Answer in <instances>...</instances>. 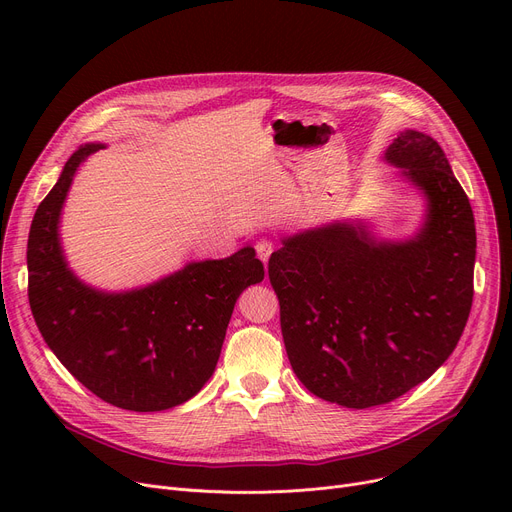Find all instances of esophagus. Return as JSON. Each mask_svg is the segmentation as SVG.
<instances>
[{"instance_id": "1", "label": "esophagus", "mask_w": 512, "mask_h": 512, "mask_svg": "<svg viewBox=\"0 0 512 512\" xmlns=\"http://www.w3.org/2000/svg\"><path fill=\"white\" fill-rule=\"evenodd\" d=\"M255 249H257V257H259L263 263H267V259H270L272 253H274V242L261 238V240L257 242V245H255Z\"/></svg>"}]
</instances>
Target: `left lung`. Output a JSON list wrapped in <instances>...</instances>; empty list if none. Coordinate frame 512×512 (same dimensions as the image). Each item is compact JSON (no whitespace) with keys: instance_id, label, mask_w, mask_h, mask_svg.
Returning a JSON list of instances; mask_svg holds the SVG:
<instances>
[{"instance_id":"obj_1","label":"left lung","mask_w":512,"mask_h":512,"mask_svg":"<svg viewBox=\"0 0 512 512\" xmlns=\"http://www.w3.org/2000/svg\"><path fill=\"white\" fill-rule=\"evenodd\" d=\"M384 159L427 201L413 238L334 222L284 238L267 267L294 373L346 409L386 405L425 382L452 355L473 303V209L442 147L405 130Z\"/></svg>"}]
</instances>
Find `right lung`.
<instances>
[{"label": "right lung", "instance_id": "1", "mask_svg": "<svg viewBox=\"0 0 512 512\" xmlns=\"http://www.w3.org/2000/svg\"><path fill=\"white\" fill-rule=\"evenodd\" d=\"M101 147H78L37 207L26 247L29 303L53 355L95 396L126 411H166L213 375L236 299L263 280V263L245 247L126 292L78 280L62 251L60 215L76 170Z\"/></svg>", "mask_w": 512, "mask_h": 512}]
</instances>
